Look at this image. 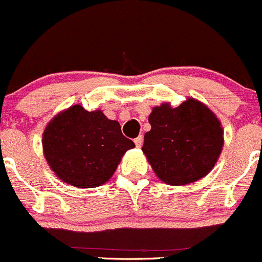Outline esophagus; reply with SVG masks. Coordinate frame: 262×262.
<instances>
[{
    "mask_svg": "<svg viewBox=\"0 0 262 262\" xmlns=\"http://www.w3.org/2000/svg\"><path fill=\"white\" fill-rule=\"evenodd\" d=\"M134 142H135V145H136L137 147H141L142 146V142H144V137H142L141 135H140V136H137L136 139L134 140Z\"/></svg>",
    "mask_w": 262,
    "mask_h": 262,
    "instance_id": "obj_1",
    "label": "esophagus"
}]
</instances>
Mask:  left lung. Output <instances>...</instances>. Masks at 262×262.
Returning a JSON list of instances; mask_svg holds the SVG:
<instances>
[{"mask_svg": "<svg viewBox=\"0 0 262 262\" xmlns=\"http://www.w3.org/2000/svg\"><path fill=\"white\" fill-rule=\"evenodd\" d=\"M149 123L142 151L163 182L187 185L213 169L224 140L219 120L205 104L192 98L176 108L164 103L152 108Z\"/></svg>", "mask_w": 262, "mask_h": 262, "instance_id": "left-lung-1", "label": "left lung"}]
</instances>
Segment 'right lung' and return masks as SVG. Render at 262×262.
Wrapping results in <instances>:
<instances>
[{"mask_svg":"<svg viewBox=\"0 0 262 262\" xmlns=\"http://www.w3.org/2000/svg\"><path fill=\"white\" fill-rule=\"evenodd\" d=\"M135 146L117 121L76 104L46 127L43 151L49 167L63 182L80 188L98 187L115 173L121 158Z\"/></svg>","mask_w":262,"mask_h":262,"instance_id":"1","label":"right lung"}]
</instances>
